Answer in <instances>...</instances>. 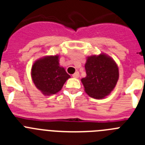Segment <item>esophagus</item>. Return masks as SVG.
<instances>
[{
  "label": "esophagus",
  "instance_id": "obj_1",
  "mask_svg": "<svg viewBox=\"0 0 145 145\" xmlns=\"http://www.w3.org/2000/svg\"><path fill=\"white\" fill-rule=\"evenodd\" d=\"M79 75H79L78 72H75V73L72 75V77H73V78H78L79 77Z\"/></svg>",
  "mask_w": 145,
  "mask_h": 145
}]
</instances>
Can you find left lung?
<instances>
[{"label": "left lung", "mask_w": 145, "mask_h": 145, "mask_svg": "<svg viewBox=\"0 0 145 145\" xmlns=\"http://www.w3.org/2000/svg\"><path fill=\"white\" fill-rule=\"evenodd\" d=\"M86 77L81 79L86 93L101 99L114 89L119 78L118 67L110 57L101 54L88 57L85 65Z\"/></svg>", "instance_id": "8db88e82"}]
</instances>
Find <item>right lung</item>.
I'll return each mask as SVG.
<instances>
[{"label":"right lung","instance_id":"1","mask_svg":"<svg viewBox=\"0 0 145 145\" xmlns=\"http://www.w3.org/2000/svg\"><path fill=\"white\" fill-rule=\"evenodd\" d=\"M31 75L35 86L45 95L59 91L70 78L65 69L59 66L58 55L37 60L32 67Z\"/></svg>","mask_w":145,"mask_h":145}]
</instances>
